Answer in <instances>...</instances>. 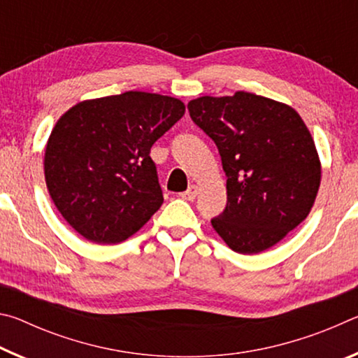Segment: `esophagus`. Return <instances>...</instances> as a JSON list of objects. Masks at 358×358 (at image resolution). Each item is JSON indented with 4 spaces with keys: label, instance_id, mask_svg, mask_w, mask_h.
<instances>
[{
    "label": "esophagus",
    "instance_id": "esophagus-1",
    "mask_svg": "<svg viewBox=\"0 0 358 358\" xmlns=\"http://www.w3.org/2000/svg\"><path fill=\"white\" fill-rule=\"evenodd\" d=\"M197 192H199V186L191 185L185 192L180 194V197H183L185 201H194V199H196V196H197Z\"/></svg>",
    "mask_w": 358,
    "mask_h": 358
}]
</instances>
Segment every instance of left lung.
I'll list each match as a JSON object with an SVG mask.
<instances>
[{"instance_id": "left-lung-1", "label": "left lung", "mask_w": 358, "mask_h": 358, "mask_svg": "<svg viewBox=\"0 0 358 358\" xmlns=\"http://www.w3.org/2000/svg\"><path fill=\"white\" fill-rule=\"evenodd\" d=\"M194 123L216 143L227 177V205L211 220L240 254L268 250L310 215L320 161L292 107L246 92L202 96L187 104Z\"/></svg>"}]
</instances>
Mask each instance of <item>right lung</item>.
<instances>
[{
  "label": "right lung",
  "instance_id": "add662e5",
  "mask_svg": "<svg viewBox=\"0 0 358 358\" xmlns=\"http://www.w3.org/2000/svg\"><path fill=\"white\" fill-rule=\"evenodd\" d=\"M185 115L180 99L126 92L82 101L48 137L47 189L71 227L93 243H121L164 202L150 150Z\"/></svg>",
  "mask_w": 358,
  "mask_h": 358
}]
</instances>
